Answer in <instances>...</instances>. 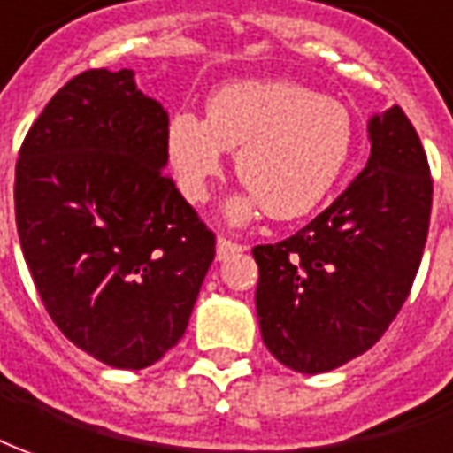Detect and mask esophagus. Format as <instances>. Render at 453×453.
<instances>
[{
	"label": "esophagus",
	"instance_id": "esophagus-1",
	"mask_svg": "<svg viewBox=\"0 0 453 453\" xmlns=\"http://www.w3.org/2000/svg\"><path fill=\"white\" fill-rule=\"evenodd\" d=\"M239 251H242V246L239 244H234V242L224 239V236L217 239V261H226V258L234 257V254H239Z\"/></svg>",
	"mask_w": 453,
	"mask_h": 453
}]
</instances>
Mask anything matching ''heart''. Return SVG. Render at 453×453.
<instances>
[{
    "label": "heart",
    "mask_w": 453,
    "mask_h": 453,
    "mask_svg": "<svg viewBox=\"0 0 453 453\" xmlns=\"http://www.w3.org/2000/svg\"><path fill=\"white\" fill-rule=\"evenodd\" d=\"M355 140L350 111L288 81H239L214 90L204 120L174 113L165 155L180 195L207 202L236 150V177L249 189L224 204L232 224L264 209L279 221L301 219L326 202L345 173Z\"/></svg>",
    "instance_id": "b5f03b06"
}]
</instances>
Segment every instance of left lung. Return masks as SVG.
Wrapping results in <instances>:
<instances>
[{
	"label": "left lung",
	"mask_w": 453,
	"mask_h": 453,
	"mask_svg": "<svg viewBox=\"0 0 453 453\" xmlns=\"http://www.w3.org/2000/svg\"><path fill=\"white\" fill-rule=\"evenodd\" d=\"M367 137L365 170L323 214L254 249L261 338L293 372H330L370 350L422 261L432 177L419 135L392 105L367 120Z\"/></svg>",
	"instance_id": "8db88e82"
}]
</instances>
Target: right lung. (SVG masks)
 <instances>
[{
  "label": "right lung",
  "mask_w": 453,
  "mask_h": 453,
  "mask_svg": "<svg viewBox=\"0 0 453 453\" xmlns=\"http://www.w3.org/2000/svg\"><path fill=\"white\" fill-rule=\"evenodd\" d=\"M167 126L130 68H93L19 152L14 211L36 291L65 338L118 370L180 342L214 261V236L162 173Z\"/></svg>",
  "instance_id": "right-lung-1"
}]
</instances>
